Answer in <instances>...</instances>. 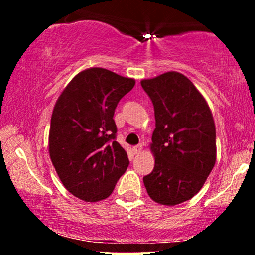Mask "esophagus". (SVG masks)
I'll use <instances>...</instances> for the list:
<instances>
[{"label": "esophagus", "mask_w": 255, "mask_h": 255, "mask_svg": "<svg viewBox=\"0 0 255 255\" xmlns=\"http://www.w3.org/2000/svg\"><path fill=\"white\" fill-rule=\"evenodd\" d=\"M141 151H142V146H141V145L134 146V147H133V152H134V153H135V154H139Z\"/></svg>", "instance_id": "esophagus-1"}]
</instances>
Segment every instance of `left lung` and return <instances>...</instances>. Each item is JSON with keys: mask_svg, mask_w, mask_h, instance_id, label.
<instances>
[{"mask_svg": "<svg viewBox=\"0 0 255 255\" xmlns=\"http://www.w3.org/2000/svg\"><path fill=\"white\" fill-rule=\"evenodd\" d=\"M141 86L156 119L150 145L154 168L144 184L152 200L174 206L194 197L215 166V121L203 95L181 73L144 79Z\"/></svg>", "mask_w": 255, "mask_h": 255, "instance_id": "obj_1", "label": "left lung"}]
</instances>
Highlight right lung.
<instances>
[{
  "label": "right lung",
  "mask_w": 255,
  "mask_h": 255,
  "mask_svg": "<svg viewBox=\"0 0 255 255\" xmlns=\"http://www.w3.org/2000/svg\"><path fill=\"white\" fill-rule=\"evenodd\" d=\"M134 85V79L95 67L75 75L55 104L49 153L61 182L81 200L107 199L127 170L129 160L115 140L113 118Z\"/></svg>",
  "instance_id": "right-lung-1"
}]
</instances>
